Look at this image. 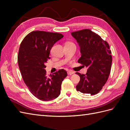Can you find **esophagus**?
Masks as SVG:
<instances>
[{"label":"esophagus","instance_id":"obj_1","mask_svg":"<svg viewBox=\"0 0 130 130\" xmlns=\"http://www.w3.org/2000/svg\"><path fill=\"white\" fill-rule=\"evenodd\" d=\"M74 74V72L72 71V70H69V71L68 72V75H73Z\"/></svg>","mask_w":130,"mask_h":130}]
</instances>
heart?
Wrapping results in <instances>:
<instances>
[{"label":"heart","mask_w":130,"mask_h":130,"mask_svg":"<svg viewBox=\"0 0 130 130\" xmlns=\"http://www.w3.org/2000/svg\"><path fill=\"white\" fill-rule=\"evenodd\" d=\"M69 43H70V42H69Z\"/></svg>","instance_id":"obj_1"}]
</instances>
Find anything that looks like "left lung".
<instances>
[{
  "instance_id": "8db88e82",
  "label": "left lung",
  "mask_w": 130,
  "mask_h": 130,
  "mask_svg": "<svg viewBox=\"0 0 130 130\" xmlns=\"http://www.w3.org/2000/svg\"><path fill=\"white\" fill-rule=\"evenodd\" d=\"M80 47L78 62L87 67L86 74L76 73L80 77L77 91L91 95L99 93L107 82L111 72L112 57L108 43L89 29L71 33Z\"/></svg>"
}]
</instances>
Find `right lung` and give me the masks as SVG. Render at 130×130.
<instances>
[{
	"label": "right lung",
	"instance_id": "right-lung-1",
	"mask_svg": "<svg viewBox=\"0 0 130 130\" xmlns=\"http://www.w3.org/2000/svg\"><path fill=\"white\" fill-rule=\"evenodd\" d=\"M63 35L34 31L26 35L19 47L18 63L25 85L33 95L42 101H51L61 93V84L67 73L63 69L48 76L45 64L50 50Z\"/></svg>",
	"mask_w": 130,
	"mask_h": 130
}]
</instances>
